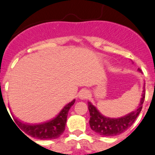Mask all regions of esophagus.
Here are the masks:
<instances>
[{"mask_svg":"<svg viewBox=\"0 0 155 155\" xmlns=\"http://www.w3.org/2000/svg\"><path fill=\"white\" fill-rule=\"evenodd\" d=\"M89 97V92H88V90L84 89L82 90L79 93V97L82 100H84V99H86Z\"/></svg>","mask_w":155,"mask_h":155,"instance_id":"esophagus-1","label":"esophagus"}]
</instances>
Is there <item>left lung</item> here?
I'll use <instances>...</instances> for the list:
<instances>
[{"instance_id": "8db88e82", "label": "left lung", "mask_w": 155, "mask_h": 155, "mask_svg": "<svg viewBox=\"0 0 155 155\" xmlns=\"http://www.w3.org/2000/svg\"><path fill=\"white\" fill-rule=\"evenodd\" d=\"M139 71L142 73V70L139 68ZM145 87H144L142 98L137 110L117 119L106 117L103 116L94 105L91 104V102L88 101V106L90 114V127L96 133L103 136H114L124 133L133 125L139 114H140L145 100Z\"/></svg>"}]
</instances>
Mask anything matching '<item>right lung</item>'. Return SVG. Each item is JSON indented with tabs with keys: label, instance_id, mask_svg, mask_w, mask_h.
I'll use <instances>...</instances> for the list:
<instances>
[{
	"label": "right lung",
	"instance_id": "obj_1",
	"mask_svg": "<svg viewBox=\"0 0 155 155\" xmlns=\"http://www.w3.org/2000/svg\"><path fill=\"white\" fill-rule=\"evenodd\" d=\"M74 103L75 100L72 101L70 103H69L63 108L62 110L60 112V114L56 117L48 122L44 123V124L30 125V124H23L15 118L14 121L17 124V127H19L21 130H22L28 136H31V137L38 139H43V140L57 139V138L60 137L65 130L69 110L74 104Z\"/></svg>",
	"mask_w": 155,
	"mask_h": 155
}]
</instances>
